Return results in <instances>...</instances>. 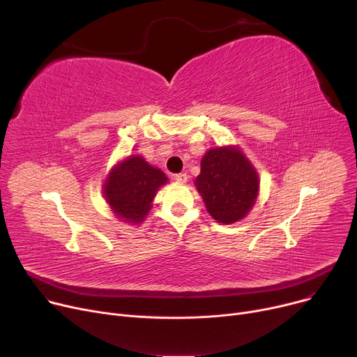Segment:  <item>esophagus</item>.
Instances as JSON below:
<instances>
[{
  "mask_svg": "<svg viewBox=\"0 0 357 357\" xmlns=\"http://www.w3.org/2000/svg\"><path fill=\"white\" fill-rule=\"evenodd\" d=\"M174 179L176 181V182H181V183H185L186 181H188V175L186 174H176L175 176H174Z\"/></svg>",
  "mask_w": 357,
  "mask_h": 357,
  "instance_id": "esophagus-1",
  "label": "esophagus"
}]
</instances>
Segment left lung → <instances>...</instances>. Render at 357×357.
Returning a JSON list of instances; mask_svg holds the SVG:
<instances>
[{
  "instance_id": "1",
  "label": "left lung",
  "mask_w": 357,
  "mask_h": 357,
  "mask_svg": "<svg viewBox=\"0 0 357 357\" xmlns=\"http://www.w3.org/2000/svg\"><path fill=\"white\" fill-rule=\"evenodd\" d=\"M195 185L210 215L224 224L245 217L259 191L256 171L236 147L208 150L201 160Z\"/></svg>"
}]
</instances>
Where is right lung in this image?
<instances>
[{
    "instance_id": "1",
    "label": "right lung",
    "mask_w": 357,
    "mask_h": 357,
    "mask_svg": "<svg viewBox=\"0 0 357 357\" xmlns=\"http://www.w3.org/2000/svg\"><path fill=\"white\" fill-rule=\"evenodd\" d=\"M166 182L160 169L150 166L140 156H131L112 169L104 194L117 217L127 222H140L152 207L158 188Z\"/></svg>"
}]
</instances>
